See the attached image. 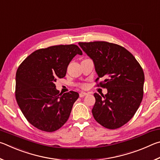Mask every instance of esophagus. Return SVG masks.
<instances>
[{
    "label": "esophagus",
    "mask_w": 160,
    "mask_h": 160,
    "mask_svg": "<svg viewBox=\"0 0 160 160\" xmlns=\"http://www.w3.org/2000/svg\"><path fill=\"white\" fill-rule=\"evenodd\" d=\"M87 94H88V93L85 92H80V97H85V95H87Z\"/></svg>",
    "instance_id": "34e87169"
}]
</instances>
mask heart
<instances>
[{
    "label": "heart",
    "mask_w": 160,
    "mask_h": 160,
    "mask_svg": "<svg viewBox=\"0 0 160 160\" xmlns=\"http://www.w3.org/2000/svg\"><path fill=\"white\" fill-rule=\"evenodd\" d=\"M80 86H81V88H85V87H86V85H85V84H82V85H81Z\"/></svg>",
    "instance_id": "1"
}]
</instances>
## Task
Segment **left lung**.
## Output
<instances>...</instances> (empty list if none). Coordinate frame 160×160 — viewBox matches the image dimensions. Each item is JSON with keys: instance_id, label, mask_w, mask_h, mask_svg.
Masks as SVG:
<instances>
[{"instance_id": "1", "label": "left lung", "mask_w": 160, "mask_h": 160, "mask_svg": "<svg viewBox=\"0 0 160 160\" xmlns=\"http://www.w3.org/2000/svg\"><path fill=\"white\" fill-rule=\"evenodd\" d=\"M93 61L99 79L97 85L107 89L106 94L94 93L92 110L100 125L116 129L128 123L140 107L145 75L138 62L125 48L107 42H79Z\"/></svg>"}]
</instances>
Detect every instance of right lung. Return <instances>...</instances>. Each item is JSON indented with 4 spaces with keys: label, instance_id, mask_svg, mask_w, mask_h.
<instances>
[{
    "label": "right lung",
    "instance_id": "right-lung-1",
    "mask_svg": "<svg viewBox=\"0 0 160 160\" xmlns=\"http://www.w3.org/2000/svg\"><path fill=\"white\" fill-rule=\"evenodd\" d=\"M77 54H82L77 45L53 46L34 51L18 67L16 100L27 120L37 128L53 132L68 119L79 94L59 93L54 82L65 77Z\"/></svg>",
    "mask_w": 160,
    "mask_h": 160
}]
</instances>
